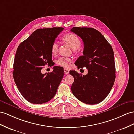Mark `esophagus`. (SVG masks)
Segmentation results:
<instances>
[{
	"label": "esophagus",
	"mask_w": 134,
	"mask_h": 134,
	"mask_svg": "<svg viewBox=\"0 0 134 134\" xmlns=\"http://www.w3.org/2000/svg\"><path fill=\"white\" fill-rule=\"evenodd\" d=\"M64 74L66 75H68V74H69V70L67 69V68H64Z\"/></svg>",
	"instance_id": "obj_1"
}]
</instances>
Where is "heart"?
I'll use <instances>...</instances> for the list:
<instances>
[{
	"instance_id": "heart-1",
	"label": "heart",
	"mask_w": 134,
	"mask_h": 134,
	"mask_svg": "<svg viewBox=\"0 0 134 134\" xmlns=\"http://www.w3.org/2000/svg\"><path fill=\"white\" fill-rule=\"evenodd\" d=\"M63 40L69 44L72 49L76 50L79 48L81 45V41L76 34L74 33H68L65 34L63 37ZM58 42L57 41H55L51 44V51L53 55H55L57 54L58 50ZM71 62L70 58L66 57H60L56 60V63L59 66L63 67H68L69 65V63Z\"/></svg>"
}]
</instances>
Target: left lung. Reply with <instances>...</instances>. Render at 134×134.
<instances>
[{
	"label": "left lung",
	"mask_w": 134,
	"mask_h": 134,
	"mask_svg": "<svg viewBox=\"0 0 134 134\" xmlns=\"http://www.w3.org/2000/svg\"><path fill=\"white\" fill-rule=\"evenodd\" d=\"M71 31L84 42L83 55L75 62L77 68L86 67L88 74L82 75L70 72L74 81L71 91L74 96L85 104L101 102L110 92L115 79L114 55L111 46L102 34L92 28L73 27Z\"/></svg>",
	"instance_id": "1"
}]
</instances>
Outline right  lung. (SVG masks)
Here are the masks:
<instances>
[{"mask_svg": "<svg viewBox=\"0 0 134 134\" xmlns=\"http://www.w3.org/2000/svg\"><path fill=\"white\" fill-rule=\"evenodd\" d=\"M63 29L61 27L37 29L18 47L13 76L20 93L30 103H45L57 93L63 68L54 66L51 72L44 74L41 70L46 65L52 66L51 44Z\"/></svg>", "mask_w": 134, "mask_h": 134, "instance_id": "obj_1", "label": "right lung"}]
</instances>
